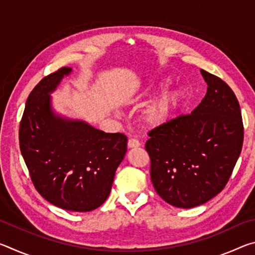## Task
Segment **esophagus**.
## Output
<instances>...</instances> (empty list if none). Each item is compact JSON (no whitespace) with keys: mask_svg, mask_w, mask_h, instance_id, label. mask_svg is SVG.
<instances>
[{"mask_svg":"<svg viewBox=\"0 0 255 255\" xmlns=\"http://www.w3.org/2000/svg\"><path fill=\"white\" fill-rule=\"evenodd\" d=\"M139 146H140L139 140L133 139V138H131V139L128 140V147L129 148H137V147H139Z\"/></svg>","mask_w":255,"mask_h":255,"instance_id":"34e87169","label":"esophagus"}]
</instances>
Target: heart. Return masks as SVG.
I'll return each instance as SVG.
<instances>
[{
	"label": "heart",
	"instance_id": "1",
	"mask_svg": "<svg viewBox=\"0 0 255 255\" xmlns=\"http://www.w3.org/2000/svg\"><path fill=\"white\" fill-rule=\"evenodd\" d=\"M167 83L169 82L166 80L161 82L158 88H163ZM149 93V90H146V91L139 93L133 98L132 102L137 106L141 105ZM181 100H182V93L180 92V90H171V91L162 93L158 98L150 102L141 112L139 118L141 126L148 129H156L165 126L174 117L175 112L178 111L180 107Z\"/></svg>",
	"mask_w": 255,
	"mask_h": 255
}]
</instances>
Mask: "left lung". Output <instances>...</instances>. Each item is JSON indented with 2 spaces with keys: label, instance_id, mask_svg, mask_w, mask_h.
I'll list each match as a JSON object with an SVG mask.
<instances>
[{
  "label": "left lung",
  "instance_id": "left-lung-1",
  "mask_svg": "<svg viewBox=\"0 0 255 255\" xmlns=\"http://www.w3.org/2000/svg\"><path fill=\"white\" fill-rule=\"evenodd\" d=\"M207 93L190 115L148 132L145 148L158 196L178 208H193L225 188L243 146L241 108L222 79L200 70Z\"/></svg>",
  "mask_w": 255,
  "mask_h": 255
}]
</instances>
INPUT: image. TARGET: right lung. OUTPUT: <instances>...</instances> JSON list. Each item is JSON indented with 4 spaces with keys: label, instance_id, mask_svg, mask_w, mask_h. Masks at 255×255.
Wrapping results in <instances>:
<instances>
[{
    "label": "right lung",
    "instance_id": "right-lung-1",
    "mask_svg": "<svg viewBox=\"0 0 255 255\" xmlns=\"http://www.w3.org/2000/svg\"><path fill=\"white\" fill-rule=\"evenodd\" d=\"M71 72L62 67L34 86L20 123L19 141L37 191L54 206L83 213L109 197L127 152V137L55 114L50 93Z\"/></svg>",
    "mask_w": 255,
    "mask_h": 255
}]
</instances>
